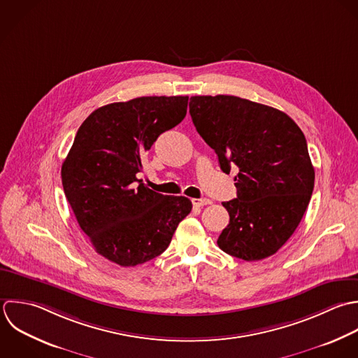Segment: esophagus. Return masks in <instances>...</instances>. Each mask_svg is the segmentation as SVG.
<instances>
[{
	"label": "esophagus",
	"instance_id": "esophagus-1",
	"mask_svg": "<svg viewBox=\"0 0 358 358\" xmlns=\"http://www.w3.org/2000/svg\"><path fill=\"white\" fill-rule=\"evenodd\" d=\"M192 203H194L195 206H198V208H202V206H205V205H210L212 201L208 199V198H201V199H192Z\"/></svg>",
	"mask_w": 358,
	"mask_h": 358
}]
</instances>
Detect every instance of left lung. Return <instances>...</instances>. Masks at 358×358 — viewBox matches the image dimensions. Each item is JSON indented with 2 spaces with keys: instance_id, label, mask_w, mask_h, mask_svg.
Wrapping results in <instances>:
<instances>
[{
  "instance_id": "8db88e82",
  "label": "left lung",
  "mask_w": 358,
  "mask_h": 358,
  "mask_svg": "<svg viewBox=\"0 0 358 358\" xmlns=\"http://www.w3.org/2000/svg\"><path fill=\"white\" fill-rule=\"evenodd\" d=\"M189 114L234 177L237 198L217 245L252 262L276 254L293 236L310 203L315 171L300 127L283 111L237 96H192Z\"/></svg>"
}]
</instances>
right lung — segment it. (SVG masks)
<instances>
[{
  "mask_svg": "<svg viewBox=\"0 0 358 358\" xmlns=\"http://www.w3.org/2000/svg\"><path fill=\"white\" fill-rule=\"evenodd\" d=\"M188 96H145L94 110L79 127L62 163L65 196L94 251L120 266L145 264L169 247L191 212L185 196L142 184V156L178 125Z\"/></svg>",
  "mask_w": 358,
  "mask_h": 358,
  "instance_id": "1",
  "label": "right lung"
}]
</instances>
